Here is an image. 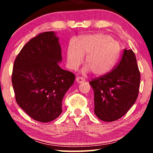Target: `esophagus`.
I'll return each instance as SVG.
<instances>
[{"label": "esophagus", "instance_id": "obj_1", "mask_svg": "<svg viewBox=\"0 0 153 153\" xmlns=\"http://www.w3.org/2000/svg\"><path fill=\"white\" fill-rule=\"evenodd\" d=\"M84 81H85V79L84 78V77H79V76H77L76 77V82L77 83H82V82H84Z\"/></svg>", "mask_w": 153, "mask_h": 153}]
</instances>
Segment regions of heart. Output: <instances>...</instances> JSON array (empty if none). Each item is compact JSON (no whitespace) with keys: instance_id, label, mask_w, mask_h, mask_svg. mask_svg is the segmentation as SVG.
<instances>
[{"instance_id":"b5f03b06","label":"heart","mask_w":153,"mask_h":153,"mask_svg":"<svg viewBox=\"0 0 153 153\" xmlns=\"http://www.w3.org/2000/svg\"><path fill=\"white\" fill-rule=\"evenodd\" d=\"M120 53V43L110 36L100 33L83 36L77 44L71 42L67 48V65L71 70H76L84 61V55L87 54V65L83 72L92 71L96 76H103L115 66Z\"/></svg>"}]
</instances>
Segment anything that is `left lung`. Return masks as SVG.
<instances>
[{"instance_id":"obj_1","label":"left lung","mask_w":153,"mask_h":153,"mask_svg":"<svg viewBox=\"0 0 153 153\" xmlns=\"http://www.w3.org/2000/svg\"><path fill=\"white\" fill-rule=\"evenodd\" d=\"M89 83L94 90L97 117L111 122L123 117L136 102L139 93L140 73L133 51L124 49L112 71Z\"/></svg>"}]
</instances>
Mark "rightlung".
I'll list each match as a JSON object with an SVG mask.
<instances>
[{
  "mask_svg": "<svg viewBox=\"0 0 153 153\" xmlns=\"http://www.w3.org/2000/svg\"><path fill=\"white\" fill-rule=\"evenodd\" d=\"M59 38L53 32L30 39L14 61L12 84L18 105L31 118L46 123L62 112V100L73 85L74 74L64 70Z\"/></svg>",
  "mask_w": 153,
  "mask_h": 153,
  "instance_id": "1",
  "label": "right lung"
}]
</instances>
